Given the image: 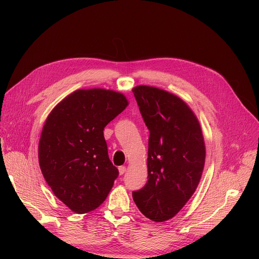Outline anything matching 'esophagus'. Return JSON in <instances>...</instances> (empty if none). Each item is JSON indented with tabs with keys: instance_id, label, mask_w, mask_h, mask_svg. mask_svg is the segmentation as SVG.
<instances>
[{
	"instance_id": "34e87169",
	"label": "esophagus",
	"mask_w": 259,
	"mask_h": 259,
	"mask_svg": "<svg viewBox=\"0 0 259 259\" xmlns=\"http://www.w3.org/2000/svg\"><path fill=\"white\" fill-rule=\"evenodd\" d=\"M118 171H119V174L122 175V174H124V173L126 172V167H125V166H120V167L118 168Z\"/></svg>"
}]
</instances>
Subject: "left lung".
<instances>
[{
	"label": "left lung",
	"instance_id": "obj_1",
	"mask_svg": "<svg viewBox=\"0 0 259 259\" xmlns=\"http://www.w3.org/2000/svg\"><path fill=\"white\" fill-rule=\"evenodd\" d=\"M132 91L150 132L148 182L132 192L133 200L147 219L166 222L181 211L199 184L206 157L200 125L174 94L149 86Z\"/></svg>",
	"mask_w": 259,
	"mask_h": 259
}]
</instances>
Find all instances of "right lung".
I'll list each match as a JSON object with an SVG mask.
<instances>
[{
  "instance_id": "1",
  "label": "right lung",
  "mask_w": 259,
  "mask_h": 259,
  "mask_svg": "<svg viewBox=\"0 0 259 259\" xmlns=\"http://www.w3.org/2000/svg\"><path fill=\"white\" fill-rule=\"evenodd\" d=\"M127 105L121 93L81 89L68 95L46 119L39 167L54 195L75 213L100 207L117 179L103 131Z\"/></svg>"
}]
</instances>
